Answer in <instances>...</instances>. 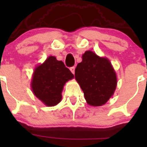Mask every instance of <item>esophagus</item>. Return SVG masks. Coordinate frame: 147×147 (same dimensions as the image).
Instances as JSON below:
<instances>
[{
    "label": "esophagus",
    "instance_id": "esophagus-1",
    "mask_svg": "<svg viewBox=\"0 0 147 147\" xmlns=\"http://www.w3.org/2000/svg\"><path fill=\"white\" fill-rule=\"evenodd\" d=\"M70 70H71V73H72L73 74H74V73H75V67H70Z\"/></svg>",
    "mask_w": 147,
    "mask_h": 147
}]
</instances>
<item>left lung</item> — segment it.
I'll return each instance as SVG.
<instances>
[{"mask_svg":"<svg viewBox=\"0 0 147 147\" xmlns=\"http://www.w3.org/2000/svg\"><path fill=\"white\" fill-rule=\"evenodd\" d=\"M75 79L92 106L105 105L112 96L117 84L116 75L110 61L88 51L75 69Z\"/></svg>","mask_w":147,"mask_h":147,"instance_id":"obj_1","label":"left lung"}]
</instances>
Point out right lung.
I'll use <instances>...</instances> for the list:
<instances>
[{
    "mask_svg": "<svg viewBox=\"0 0 147 147\" xmlns=\"http://www.w3.org/2000/svg\"><path fill=\"white\" fill-rule=\"evenodd\" d=\"M74 74L62 61L51 56L34 71L32 88L34 94L49 107L57 105L62 99L65 82Z\"/></svg>",
    "mask_w": 147,
    "mask_h": 147,
    "instance_id": "1",
    "label": "right lung"
}]
</instances>
